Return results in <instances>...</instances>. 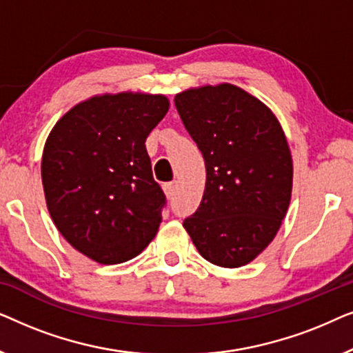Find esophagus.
Returning a JSON list of instances; mask_svg holds the SVG:
<instances>
[{
  "instance_id": "obj_1",
  "label": "esophagus",
  "mask_w": 353,
  "mask_h": 353,
  "mask_svg": "<svg viewBox=\"0 0 353 353\" xmlns=\"http://www.w3.org/2000/svg\"><path fill=\"white\" fill-rule=\"evenodd\" d=\"M176 188H178V183H176V181L165 183V185H163V191H165L167 197H173V196H175V192H176Z\"/></svg>"
}]
</instances>
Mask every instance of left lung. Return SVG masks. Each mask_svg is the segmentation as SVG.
<instances>
[{
    "mask_svg": "<svg viewBox=\"0 0 353 353\" xmlns=\"http://www.w3.org/2000/svg\"><path fill=\"white\" fill-rule=\"evenodd\" d=\"M175 105L205 162L201 205L183 226L210 263L244 267L274 239L291 202L286 134L267 104L231 83L185 90Z\"/></svg>",
    "mask_w": 353,
    "mask_h": 353,
    "instance_id": "1",
    "label": "left lung"
}]
</instances>
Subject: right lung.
I'll return each mask as SVG.
<instances>
[{
    "label": "right lung",
    "instance_id": "right-lung-1",
    "mask_svg": "<svg viewBox=\"0 0 353 353\" xmlns=\"http://www.w3.org/2000/svg\"><path fill=\"white\" fill-rule=\"evenodd\" d=\"M168 108L163 94H94L48 134L41 159L48 212L67 243L94 262H127L157 234L165 196L144 143Z\"/></svg>",
    "mask_w": 353,
    "mask_h": 353
}]
</instances>
